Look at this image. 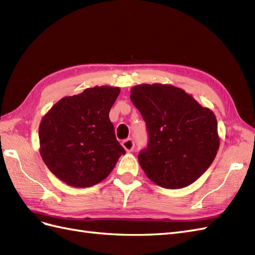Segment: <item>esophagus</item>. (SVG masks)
Here are the masks:
<instances>
[{"instance_id":"1","label":"esophagus","mask_w":255,"mask_h":255,"mask_svg":"<svg viewBox=\"0 0 255 255\" xmlns=\"http://www.w3.org/2000/svg\"><path fill=\"white\" fill-rule=\"evenodd\" d=\"M122 145H123V147L126 149L127 152H131L132 149H133V147H134V142H133V140L132 139H126V140H124L123 142H122Z\"/></svg>"}]
</instances>
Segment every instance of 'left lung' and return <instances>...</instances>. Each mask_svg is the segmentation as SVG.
Listing matches in <instances>:
<instances>
[{"mask_svg":"<svg viewBox=\"0 0 255 255\" xmlns=\"http://www.w3.org/2000/svg\"><path fill=\"white\" fill-rule=\"evenodd\" d=\"M130 93L148 132L147 147L138 155L147 178L170 190L194 183L220 147L214 113L172 85L141 84Z\"/></svg>","mask_w":255,"mask_h":255,"instance_id":"1","label":"left lung"}]
</instances>
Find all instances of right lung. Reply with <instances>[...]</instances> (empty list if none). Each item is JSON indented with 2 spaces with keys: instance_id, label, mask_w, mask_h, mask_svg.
I'll list each match as a JSON object with an SVG mask.
<instances>
[{
  "instance_id": "1",
  "label": "right lung",
  "mask_w": 255,
  "mask_h": 255,
  "mask_svg": "<svg viewBox=\"0 0 255 255\" xmlns=\"http://www.w3.org/2000/svg\"><path fill=\"white\" fill-rule=\"evenodd\" d=\"M120 91L111 86L87 88L62 98L43 116L38 128L42 159L65 184L100 183L125 155L109 119Z\"/></svg>"
}]
</instances>
